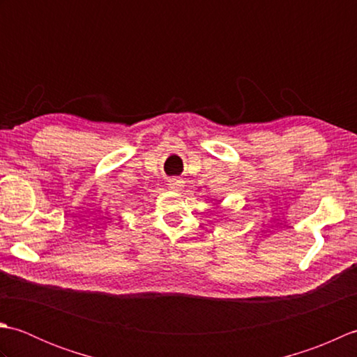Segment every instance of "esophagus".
<instances>
[{"label":"esophagus","mask_w":357,"mask_h":357,"mask_svg":"<svg viewBox=\"0 0 357 357\" xmlns=\"http://www.w3.org/2000/svg\"><path fill=\"white\" fill-rule=\"evenodd\" d=\"M167 183H169L167 185H169L170 188H179L181 187V181L178 178H170L169 181H167Z\"/></svg>","instance_id":"esophagus-1"}]
</instances>
